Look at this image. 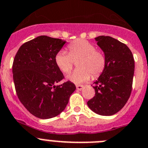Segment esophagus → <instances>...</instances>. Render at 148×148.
Instances as JSON below:
<instances>
[{
    "label": "esophagus",
    "instance_id": "34e87169",
    "mask_svg": "<svg viewBox=\"0 0 148 148\" xmlns=\"http://www.w3.org/2000/svg\"><path fill=\"white\" fill-rule=\"evenodd\" d=\"M76 88H77V89L78 90H81L83 88V86H82V85H77V86H76Z\"/></svg>",
    "mask_w": 148,
    "mask_h": 148
}]
</instances>
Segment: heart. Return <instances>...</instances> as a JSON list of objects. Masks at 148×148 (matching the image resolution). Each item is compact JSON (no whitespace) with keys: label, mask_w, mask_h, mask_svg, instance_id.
Instances as JSON below:
<instances>
[{"label":"heart","mask_w":148,"mask_h":148,"mask_svg":"<svg viewBox=\"0 0 148 148\" xmlns=\"http://www.w3.org/2000/svg\"><path fill=\"white\" fill-rule=\"evenodd\" d=\"M69 53L60 50L56 54L54 61L63 74L71 71L74 60H77L78 69L67 76L74 83L80 84L88 81L93 77H99L106 69V56L103 51L96 49V46L85 40H77L68 46Z\"/></svg>","instance_id":"obj_1"}]
</instances>
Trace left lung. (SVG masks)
I'll return each mask as SVG.
<instances>
[{"instance_id": "left-lung-1", "label": "left lung", "mask_w": 148, "mask_h": 148, "mask_svg": "<svg viewBox=\"0 0 148 148\" xmlns=\"http://www.w3.org/2000/svg\"><path fill=\"white\" fill-rule=\"evenodd\" d=\"M106 56V66L94 83L95 96L88 101L89 108L102 116L116 114L125 106L132 90L134 59L125 44L109 36L95 38Z\"/></svg>"}]
</instances>
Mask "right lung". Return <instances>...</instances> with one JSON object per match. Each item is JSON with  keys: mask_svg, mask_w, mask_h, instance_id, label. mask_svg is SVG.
<instances>
[{"mask_svg": "<svg viewBox=\"0 0 148 148\" xmlns=\"http://www.w3.org/2000/svg\"><path fill=\"white\" fill-rule=\"evenodd\" d=\"M66 41L42 35L18 49L12 65L13 80L18 99L34 116L50 119L66 108L76 89L70 81L56 86L64 76L54 61Z\"/></svg>", "mask_w": 148, "mask_h": 148, "instance_id": "obj_1", "label": "right lung"}]
</instances>
